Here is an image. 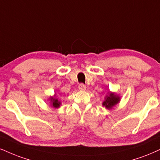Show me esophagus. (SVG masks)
Instances as JSON below:
<instances>
[{
	"mask_svg": "<svg viewBox=\"0 0 160 160\" xmlns=\"http://www.w3.org/2000/svg\"><path fill=\"white\" fill-rule=\"evenodd\" d=\"M78 89L80 90H85L86 89V86L84 85V84H79V85H78Z\"/></svg>",
	"mask_w": 160,
	"mask_h": 160,
	"instance_id": "1",
	"label": "esophagus"
}]
</instances>
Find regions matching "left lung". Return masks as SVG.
Listing matches in <instances>:
<instances>
[{"mask_svg":"<svg viewBox=\"0 0 160 160\" xmlns=\"http://www.w3.org/2000/svg\"><path fill=\"white\" fill-rule=\"evenodd\" d=\"M119 102V96L114 95L113 93H110L109 96H107L105 100L103 102V106H104L107 109H111L115 104H116Z\"/></svg>","mask_w":160,"mask_h":160,"instance_id":"1","label":"left lung"}]
</instances>
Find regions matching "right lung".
<instances>
[{
    "mask_svg": "<svg viewBox=\"0 0 160 160\" xmlns=\"http://www.w3.org/2000/svg\"><path fill=\"white\" fill-rule=\"evenodd\" d=\"M51 102H52V105L54 108H58L61 104L56 98H51Z\"/></svg>",
    "mask_w": 160,
    "mask_h": 160,
    "instance_id": "right-lung-1",
    "label": "right lung"
}]
</instances>
